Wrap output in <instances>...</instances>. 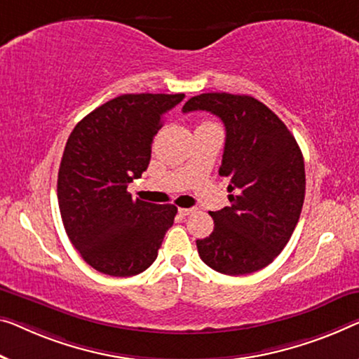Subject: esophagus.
Returning <instances> with one entry per match:
<instances>
[{
  "label": "esophagus",
  "instance_id": "obj_1",
  "mask_svg": "<svg viewBox=\"0 0 359 359\" xmlns=\"http://www.w3.org/2000/svg\"><path fill=\"white\" fill-rule=\"evenodd\" d=\"M195 210H194V208H179V214H180V216H189V214H191V212H194Z\"/></svg>",
  "mask_w": 359,
  "mask_h": 359
}]
</instances>
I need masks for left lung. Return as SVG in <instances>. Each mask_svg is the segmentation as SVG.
<instances>
[{
  "instance_id": "obj_1",
  "label": "left lung",
  "mask_w": 359,
  "mask_h": 359,
  "mask_svg": "<svg viewBox=\"0 0 359 359\" xmlns=\"http://www.w3.org/2000/svg\"><path fill=\"white\" fill-rule=\"evenodd\" d=\"M182 111H210L226 126L219 175L231 182L232 205L210 211L214 231L196 240L200 258L227 276L263 269L285 248L302 214L306 175L295 137L248 95L203 93Z\"/></svg>"
}]
</instances>
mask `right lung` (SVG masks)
Instances as JSON below:
<instances>
[{
    "label": "right lung",
    "instance_id": "obj_1",
    "mask_svg": "<svg viewBox=\"0 0 359 359\" xmlns=\"http://www.w3.org/2000/svg\"><path fill=\"white\" fill-rule=\"evenodd\" d=\"M184 98L121 95L85 116L67 138L57 203L69 240L98 272L137 276L156 259L177 208L133 200L127 187L147 170L165 112Z\"/></svg>",
    "mask_w": 359,
    "mask_h": 359
}]
</instances>
